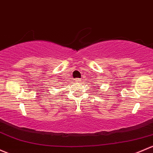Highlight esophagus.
<instances>
[{"instance_id":"34e87169","label":"esophagus","mask_w":153,"mask_h":153,"mask_svg":"<svg viewBox=\"0 0 153 153\" xmlns=\"http://www.w3.org/2000/svg\"><path fill=\"white\" fill-rule=\"evenodd\" d=\"M75 83H81V79H80V78H76V79H75Z\"/></svg>"}]
</instances>
